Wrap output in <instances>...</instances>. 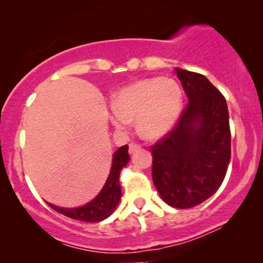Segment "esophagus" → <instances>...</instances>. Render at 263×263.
<instances>
[{"instance_id": "34e87169", "label": "esophagus", "mask_w": 263, "mask_h": 263, "mask_svg": "<svg viewBox=\"0 0 263 263\" xmlns=\"http://www.w3.org/2000/svg\"><path fill=\"white\" fill-rule=\"evenodd\" d=\"M140 148H141V147H140L138 143H130V145H129V153L134 154L135 152H138Z\"/></svg>"}]
</instances>
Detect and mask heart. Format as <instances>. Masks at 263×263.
I'll use <instances>...</instances> for the list:
<instances>
[{"label": "heart", "instance_id": "1", "mask_svg": "<svg viewBox=\"0 0 263 263\" xmlns=\"http://www.w3.org/2000/svg\"><path fill=\"white\" fill-rule=\"evenodd\" d=\"M182 102L181 87L174 79H146L122 89L109 118L117 129H128L136 120L143 138L158 139L175 125Z\"/></svg>", "mask_w": 263, "mask_h": 263}]
</instances>
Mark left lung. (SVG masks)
Masks as SVG:
<instances>
[{
    "label": "left lung",
    "instance_id": "8db88e82",
    "mask_svg": "<svg viewBox=\"0 0 263 263\" xmlns=\"http://www.w3.org/2000/svg\"><path fill=\"white\" fill-rule=\"evenodd\" d=\"M188 104L177 123L151 147L152 177L161 199L175 208L202 203L219 189L231 158L228 104L203 75L178 69Z\"/></svg>",
    "mask_w": 263,
    "mask_h": 263
}]
</instances>
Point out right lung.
I'll use <instances>...</instances> for the list:
<instances>
[{"mask_svg": "<svg viewBox=\"0 0 263 263\" xmlns=\"http://www.w3.org/2000/svg\"><path fill=\"white\" fill-rule=\"evenodd\" d=\"M129 157L128 145H124L114 153L112 166L109 177L106 179L105 185L100 190V193L93 199L91 202L78 208H62L56 207L49 203V206L59 213L66 215L74 220L86 222H98L107 217H110L115 208L120 202L122 190L120 185V174L125 165L128 164Z\"/></svg>", "mask_w": 263, "mask_h": 263, "instance_id": "1", "label": "right lung"}]
</instances>
